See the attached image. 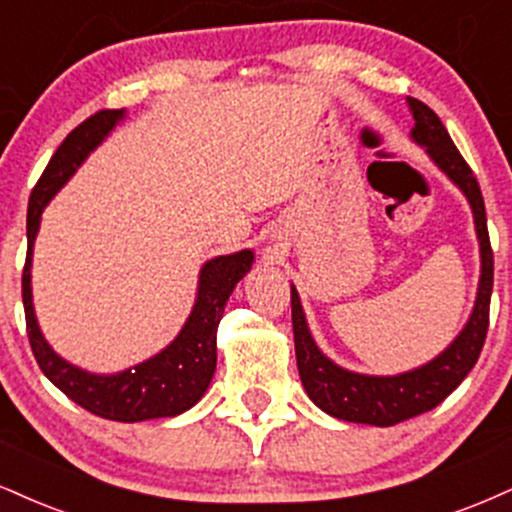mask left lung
<instances>
[{
	"label": "left lung",
	"instance_id": "1",
	"mask_svg": "<svg viewBox=\"0 0 512 512\" xmlns=\"http://www.w3.org/2000/svg\"><path fill=\"white\" fill-rule=\"evenodd\" d=\"M408 107L415 126L410 140L424 147L427 157L436 169L448 176L460 193L465 195L472 209L474 231L479 240V283L474 307L460 334L424 365L400 374H360L353 369L336 365L331 357L322 353L307 326L303 303L291 283V312H293V338L295 360H298L300 381L307 396L319 410L343 422L372 424V427H393L410 417L429 412L458 389L482 353L486 329H489L491 288H494V252H491L489 231H486L484 197L477 178L467 166L458 147L439 116L427 104L408 97Z\"/></svg>",
	"mask_w": 512,
	"mask_h": 512
}]
</instances>
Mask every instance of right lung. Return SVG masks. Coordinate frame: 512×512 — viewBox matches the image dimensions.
<instances>
[{
    "label": "right lung",
    "mask_w": 512,
    "mask_h": 512,
    "mask_svg": "<svg viewBox=\"0 0 512 512\" xmlns=\"http://www.w3.org/2000/svg\"><path fill=\"white\" fill-rule=\"evenodd\" d=\"M126 119V109H104L66 135L49 159L28 202V255L23 267V310L35 360L45 377L73 403L114 422H143L176 417L205 396L217 369V326L236 283L252 269L255 252L238 250L202 264L193 310L174 341L138 365L114 374H97L64 360L47 343L33 307V248L45 207L83 166L109 133Z\"/></svg>",
    "instance_id": "1"
}]
</instances>
